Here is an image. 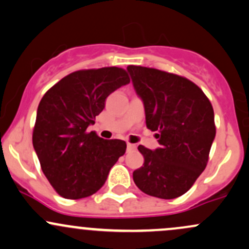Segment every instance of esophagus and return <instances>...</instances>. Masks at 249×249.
Segmentation results:
<instances>
[{
    "instance_id": "34e87169",
    "label": "esophagus",
    "mask_w": 249,
    "mask_h": 249,
    "mask_svg": "<svg viewBox=\"0 0 249 249\" xmlns=\"http://www.w3.org/2000/svg\"><path fill=\"white\" fill-rule=\"evenodd\" d=\"M136 146L135 144H132V143H127V151H132V150H136Z\"/></svg>"
}]
</instances>
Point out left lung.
Wrapping results in <instances>:
<instances>
[{"label": "left lung", "instance_id": "1", "mask_svg": "<svg viewBox=\"0 0 249 249\" xmlns=\"http://www.w3.org/2000/svg\"><path fill=\"white\" fill-rule=\"evenodd\" d=\"M133 86L143 99L147 129L156 131L160 146L139 145L144 157L133 171L143 193L171 200L187 193L206 169L216 133L214 110L203 91L184 76L127 66Z\"/></svg>", "mask_w": 249, "mask_h": 249}]
</instances>
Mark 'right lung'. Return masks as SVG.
<instances>
[{
    "instance_id": "right-lung-1",
    "label": "right lung",
    "mask_w": 249,
    "mask_h": 249,
    "mask_svg": "<svg viewBox=\"0 0 249 249\" xmlns=\"http://www.w3.org/2000/svg\"><path fill=\"white\" fill-rule=\"evenodd\" d=\"M129 83L124 68L80 70L62 78L41 99L33 145L42 173L62 197L93 195L125 154L124 141L100 138L87 127L104 110L106 98Z\"/></svg>"
}]
</instances>
